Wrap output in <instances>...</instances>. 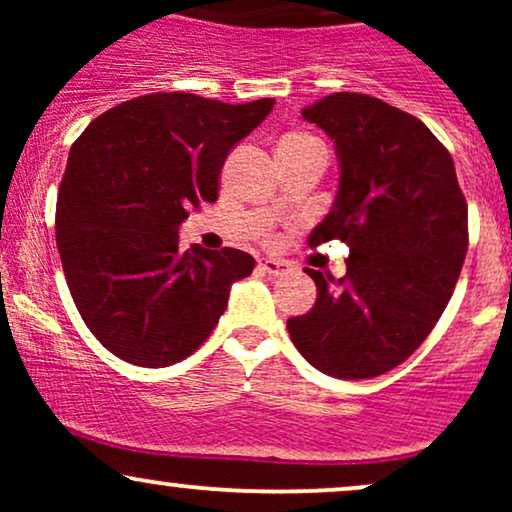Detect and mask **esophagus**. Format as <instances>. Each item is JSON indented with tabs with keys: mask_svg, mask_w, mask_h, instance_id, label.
I'll return each mask as SVG.
<instances>
[{
	"mask_svg": "<svg viewBox=\"0 0 512 512\" xmlns=\"http://www.w3.org/2000/svg\"><path fill=\"white\" fill-rule=\"evenodd\" d=\"M260 269L269 276H284L289 272V262L276 260V257H264V260H260Z\"/></svg>",
	"mask_w": 512,
	"mask_h": 512,
	"instance_id": "1",
	"label": "esophagus"
}]
</instances>
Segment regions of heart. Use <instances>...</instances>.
Listing matches in <instances>:
<instances>
[{
  "label": "heart",
  "instance_id": "1",
  "mask_svg": "<svg viewBox=\"0 0 512 512\" xmlns=\"http://www.w3.org/2000/svg\"><path fill=\"white\" fill-rule=\"evenodd\" d=\"M317 139L310 137V134H303V132H291L286 134L284 139H281L279 146H301V144H315Z\"/></svg>",
  "mask_w": 512,
  "mask_h": 512
}]
</instances>
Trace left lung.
Masks as SVG:
<instances>
[{"label":"left lung","instance_id":"8db88e82","mask_svg":"<svg viewBox=\"0 0 512 512\" xmlns=\"http://www.w3.org/2000/svg\"><path fill=\"white\" fill-rule=\"evenodd\" d=\"M301 115L339 161L337 197L310 245L342 240L351 255L342 279L305 267L315 305L286 327L320 373L375 378L443 315L467 255V202L448 149L414 115L366 93H332Z\"/></svg>","mask_w":512,"mask_h":512}]
</instances>
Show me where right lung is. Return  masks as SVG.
I'll list each match as a JSON object with an SVG mask.
<instances>
[{"label": "right lung", "instance_id": "1", "mask_svg": "<svg viewBox=\"0 0 512 512\" xmlns=\"http://www.w3.org/2000/svg\"><path fill=\"white\" fill-rule=\"evenodd\" d=\"M272 108L274 98L151 93L96 117L74 142L57 250L76 308L110 354L144 368L182 361L252 274L248 252H182L178 231L187 211L214 202L226 156Z\"/></svg>", "mask_w": 512, "mask_h": 512}]
</instances>
